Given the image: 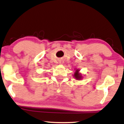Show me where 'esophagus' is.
Returning a JSON list of instances; mask_svg holds the SVG:
<instances>
[{"instance_id":"34e87169","label":"esophagus","mask_w":124,"mask_h":124,"mask_svg":"<svg viewBox=\"0 0 124 124\" xmlns=\"http://www.w3.org/2000/svg\"><path fill=\"white\" fill-rule=\"evenodd\" d=\"M64 62V61L62 60H61L59 62V63L61 64H63Z\"/></svg>"}]
</instances>
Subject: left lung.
<instances>
[{
  "instance_id": "obj_1",
  "label": "left lung",
  "mask_w": 124,
  "mask_h": 124,
  "mask_svg": "<svg viewBox=\"0 0 124 124\" xmlns=\"http://www.w3.org/2000/svg\"><path fill=\"white\" fill-rule=\"evenodd\" d=\"M79 70L78 69L76 70V71H75V73H74V77H75V78H76V79L77 80H80L82 78V75H81V74L79 73Z\"/></svg>"
}]
</instances>
